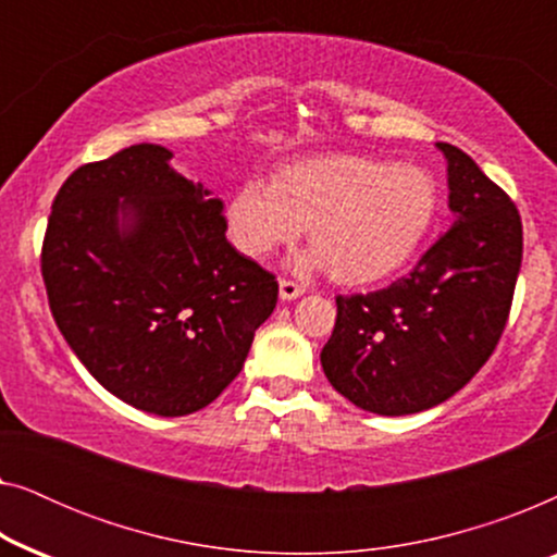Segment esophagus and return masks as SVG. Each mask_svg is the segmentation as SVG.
Here are the masks:
<instances>
[{
	"mask_svg": "<svg viewBox=\"0 0 557 557\" xmlns=\"http://www.w3.org/2000/svg\"><path fill=\"white\" fill-rule=\"evenodd\" d=\"M307 292V288H304L301 284H296V281H288V278H281L278 281V296H281V301H294V299H299V296Z\"/></svg>",
	"mask_w": 557,
	"mask_h": 557,
	"instance_id": "34e87169",
	"label": "esophagus"
}]
</instances>
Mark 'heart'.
<instances>
[{"label": "heart", "mask_w": 557, "mask_h": 557, "mask_svg": "<svg viewBox=\"0 0 557 557\" xmlns=\"http://www.w3.org/2000/svg\"><path fill=\"white\" fill-rule=\"evenodd\" d=\"M441 193L429 170L357 154L281 166L273 185L248 180L225 210L227 235L248 258H265L309 227L317 250L304 265H330L339 284L364 286L398 273L436 223Z\"/></svg>", "instance_id": "1"}]
</instances>
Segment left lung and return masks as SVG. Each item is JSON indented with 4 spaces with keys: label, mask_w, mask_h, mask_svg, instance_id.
<instances>
[{
    "label": "left lung",
    "mask_w": 557,
    "mask_h": 557,
    "mask_svg": "<svg viewBox=\"0 0 557 557\" xmlns=\"http://www.w3.org/2000/svg\"><path fill=\"white\" fill-rule=\"evenodd\" d=\"M454 225L416 269L372 294L337 296L322 368L377 416L421 413L459 393L505 332L522 263V220L474 159L438 141Z\"/></svg>",
    "instance_id": "1"
}]
</instances>
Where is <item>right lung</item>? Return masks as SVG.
<instances>
[{
	"label": "right lung",
	"mask_w": 557,
	"mask_h": 557,
	"mask_svg": "<svg viewBox=\"0 0 557 557\" xmlns=\"http://www.w3.org/2000/svg\"><path fill=\"white\" fill-rule=\"evenodd\" d=\"M134 144L83 164L52 202L42 278L75 357L128 406L177 418L243 370L276 276L225 238L223 200Z\"/></svg>",
	"instance_id": "right-lung-1"
}]
</instances>
